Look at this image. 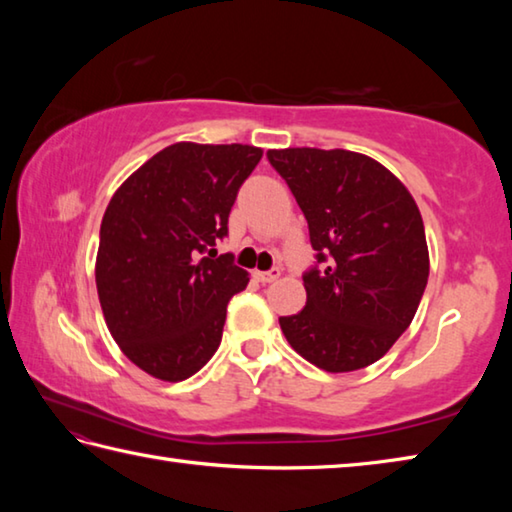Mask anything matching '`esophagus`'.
Masks as SVG:
<instances>
[{
  "label": "esophagus",
  "mask_w": 512,
  "mask_h": 512,
  "mask_svg": "<svg viewBox=\"0 0 512 512\" xmlns=\"http://www.w3.org/2000/svg\"><path fill=\"white\" fill-rule=\"evenodd\" d=\"M277 277H280V268H273V271H255V280L268 284V282H275Z\"/></svg>",
  "instance_id": "34e87169"
}]
</instances>
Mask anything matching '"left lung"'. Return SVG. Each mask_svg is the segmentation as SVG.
<instances>
[{
  "label": "left lung",
  "mask_w": 512,
  "mask_h": 512,
  "mask_svg": "<svg viewBox=\"0 0 512 512\" xmlns=\"http://www.w3.org/2000/svg\"><path fill=\"white\" fill-rule=\"evenodd\" d=\"M309 223L320 264L305 273L307 305L282 316L293 350L327 372L384 357L411 325L429 277L418 205L384 164L345 149H273Z\"/></svg>",
  "instance_id": "obj_1"
}]
</instances>
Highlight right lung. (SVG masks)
<instances>
[{
    "mask_svg": "<svg viewBox=\"0 0 512 512\" xmlns=\"http://www.w3.org/2000/svg\"><path fill=\"white\" fill-rule=\"evenodd\" d=\"M262 160L248 144H171L110 198L97 266L103 318L121 352L162 381L212 359L248 271L216 255L239 187Z\"/></svg>",
    "mask_w": 512,
    "mask_h": 512,
    "instance_id": "1",
    "label": "right lung"
}]
</instances>
